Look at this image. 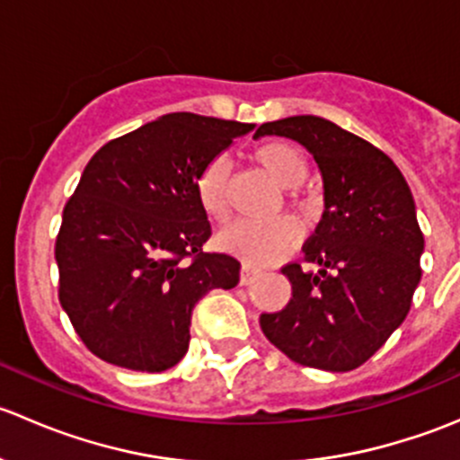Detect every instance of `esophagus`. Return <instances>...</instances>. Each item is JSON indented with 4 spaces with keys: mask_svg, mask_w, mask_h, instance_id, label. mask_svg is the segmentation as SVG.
Listing matches in <instances>:
<instances>
[{
    "mask_svg": "<svg viewBox=\"0 0 460 460\" xmlns=\"http://www.w3.org/2000/svg\"><path fill=\"white\" fill-rule=\"evenodd\" d=\"M256 276H258V269H253L252 264H243V271H240V282H243V285H249Z\"/></svg>",
    "mask_w": 460,
    "mask_h": 460,
    "instance_id": "esophagus-1",
    "label": "esophagus"
}]
</instances>
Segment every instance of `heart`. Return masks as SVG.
I'll use <instances>...</instances> for the list:
<instances>
[{"instance_id":"heart-1","label":"heart","mask_w":460,"mask_h":460,"mask_svg":"<svg viewBox=\"0 0 460 460\" xmlns=\"http://www.w3.org/2000/svg\"><path fill=\"white\" fill-rule=\"evenodd\" d=\"M253 160L260 169L285 189H298L309 173V164L303 153L285 142H269L253 151ZM229 162L226 157H213L198 173L196 193L204 213L217 225H225L231 217L229 198ZM303 238V229L291 217L264 222H240L220 235V244L226 252L235 253L249 264L267 267L289 256Z\"/></svg>"}]
</instances>
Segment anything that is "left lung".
I'll use <instances>...</instances> for the list:
<instances>
[{
  "label": "left lung",
  "mask_w": 460,
  "mask_h": 460,
  "mask_svg": "<svg viewBox=\"0 0 460 460\" xmlns=\"http://www.w3.org/2000/svg\"><path fill=\"white\" fill-rule=\"evenodd\" d=\"M303 144L323 178V220L305 244L318 271L287 264L289 305L262 314L264 336L294 363L351 372L369 360L410 314L425 240L398 166L363 137L316 115L267 122L256 137Z\"/></svg>",
  "instance_id": "1"
}]
</instances>
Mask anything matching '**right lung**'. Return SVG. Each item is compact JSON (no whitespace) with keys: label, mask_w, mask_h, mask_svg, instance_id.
Returning a JSON list of instances; mask_svg holds the SVG:
<instances>
[{"label":"right lung","mask_w":460,"mask_h":460,"mask_svg":"<svg viewBox=\"0 0 460 460\" xmlns=\"http://www.w3.org/2000/svg\"><path fill=\"white\" fill-rule=\"evenodd\" d=\"M249 131L253 124L169 113L91 157L64 207L55 260L59 303L97 358L133 372L173 367L202 296L238 285V260L202 252L211 225L196 180Z\"/></svg>","instance_id":"right-lung-1"}]
</instances>
